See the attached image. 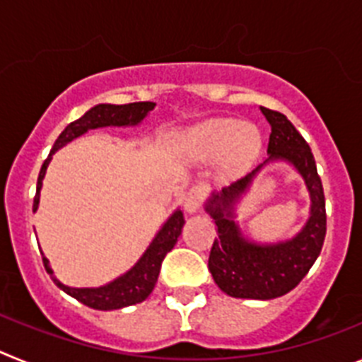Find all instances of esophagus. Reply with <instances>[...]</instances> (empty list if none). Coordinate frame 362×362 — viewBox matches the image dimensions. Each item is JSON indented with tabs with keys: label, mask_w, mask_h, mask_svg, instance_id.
I'll use <instances>...</instances> for the list:
<instances>
[{
	"label": "esophagus",
	"mask_w": 362,
	"mask_h": 362,
	"mask_svg": "<svg viewBox=\"0 0 362 362\" xmlns=\"http://www.w3.org/2000/svg\"><path fill=\"white\" fill-rule=\"evenodd\" d=\"M206 192L209 188L204 187V185H197V187H192L190 190L187 192V196H185V210L188 214H194L201 209V204H203L204 197H206Z\"/></svg>",
	"instance_id": "1"
}]
</instances>
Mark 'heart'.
I'll use <instances>...</instances> for the list:
<instances>
[{
    "label": "heart",
    "instance_id": "obj_1",
    "mask_svg": "<svg viewBox=\"0 0 362 362\" xmlns=\"http://www.w3.org/2000/svg\"><path fill=\"white\" fill-rule=\"evenodd\" d=\"M259 145L261 137L254 127L230 117L206 121L190 136V146L196 156L210 159L223 153V165L228 170L248 161Z\"/></svg>",
    "mask_w": 362,
    "mask_h": 362
}]
</instances>
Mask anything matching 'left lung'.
Here are the masks:
<instances>
[{
	"label": "left lung",
	"instance_id": "obj_1",
	"mask_svg": "<svg viewBox=\"0 0 362 362\" xmlns=\"http://www.w3.org/2000/svg\"><path fill=\"white\" fill-rule=\"evenodd\" d=\"M261 112L272 127L268 141L270 156L248 175L225 187L219 194H212L204 209L217 226V239L209 257V270L217 286L230 297L268 300L296 288L315 263L325 243L326 210L321 177L305 137L281 112L264 107H261ZM272 160H286L300 172L313 204L309 221L296 238L274 245H259L240 233L233 221V204L247 189L255 174Z\"/></svg>",
	"mask_w": 362,
	"mask_h": 362
}]
</instances>
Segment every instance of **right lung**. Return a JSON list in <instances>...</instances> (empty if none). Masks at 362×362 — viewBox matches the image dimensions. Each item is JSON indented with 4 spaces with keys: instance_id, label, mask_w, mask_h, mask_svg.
Wrapping results in <instances>:
<instances>
[{
    "instance_id": "right-lung-1",
    "label": "right lung",
    "mask_w": 362,
    "mask_h": 362,
    "mask_svg": "<svg viewBox=\"0 0 362 362\" xmlns=\"http://www.w3.org/2000/svg\"><path fill=\"white\" fill-rule=\"evenodd\" d=\"M156 103L152 101H141V103H129V105H108L101 103L95 105L94 108H90L88 112H85L79 119L72 121V123L59 134V137L54 143L52 150H50L49 158L45 159L43 166H41L40 175H37V188H36V197H34V212L37 210V204H40V190L43 187V177L45 172H47V166H49L50 159H52V153L65 146L66 143H70L76 137L83 136L85 132L92 129H101V127H134V124H139L146 116L148 112L153 110ZM185 225V217L181 210H175L165 225L161 226V230L158 232V235L153 238V241L150 243V246L146 248L145 254L141 255V259L130 268L127 274H123L121 277L114 279L112 283L105 284V286H99V288H70L66 284H63L62 281L54 277V272L49 264V259L43 255V264L45 270L49 272L52 281L56 283V286L66 292L69 296H72L74 299H78L83 305L90 306L94 310H117L124 308V306L136 305V303H141L146 297L152 293L153 286L158 283L159 270H161V263L165 255L174 248V245L177 243V238L181 235V230Z\"/></svg>"
}]
</instances>
